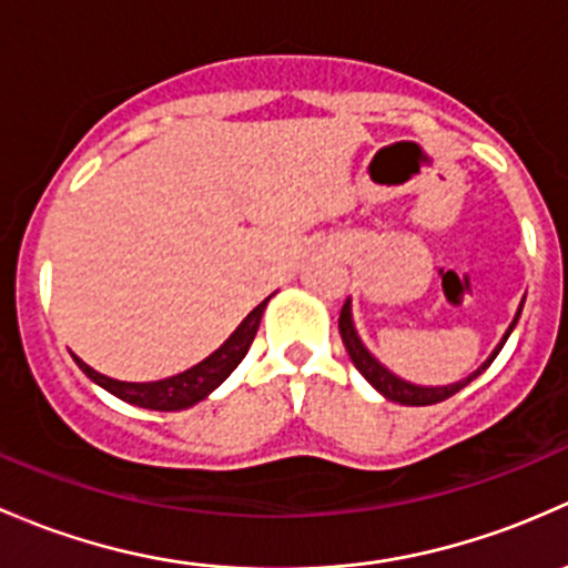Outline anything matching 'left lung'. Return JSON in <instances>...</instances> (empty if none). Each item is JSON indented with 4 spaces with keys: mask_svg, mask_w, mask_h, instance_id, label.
<instances>
[{
    "mask_svg": "<svg viewBox=\"0 0 568 568\" xmlns=\"http://www.w3.org/2000/svg\"><path fill=\"white\" fill-rule=\"evenodd\" d=\"M523 303H519V308H517V314H514L511 325L506 327V333H503L500 344L493 349V355H489V358L484 361V364L478 366L476 372L467 374L465 379H459V383H452V385H415V383H407V379H402L399 374L385 369V366L379 364V361L369 353V349H366V344L361 342L358 331H355L353 301H349V297L344 301L342 314H338V333H342V342H344V347H347L349 361L355 364V369L364 374L366 383H369L374 390H379V394H383L388 402H399V405H407V407H426V405H437V402H446L448 396H454L457 390L465 388L467 383H473L478 374H481L489 364H493L495 355H498L503 349V344H506V338L511 336V331H514V325H517L519 314H523Z\"/></svg>",
    "mask_w": 568,
    "mask_h": 568,
    "instance_id": "obj_1",
    "label": "left lung"
}]
</instances>
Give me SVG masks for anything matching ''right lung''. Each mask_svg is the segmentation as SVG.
Returning a JSON list of instances; mask_svg holds the SVG:
<instances>
[{"label": "right lung", "instance_id": "right-lung-1", "mask_svg": "<svg viewBox=\"0 0 568 568\" xmlns=\"http://www.w3.org/2000/svg\"><path fill=\"white\" fill-rule=\"evenodd\" d=\"M271 297H265V301H262L260 306H256L254 312H251L248 317L235 327V331H232V336L226 338L215 353H210L207 358L199 361V364L191 366V369L174 374V377L155 379V383H125V379H114V377H106V374L95 372L92 366H87L79 355H73V361L79 364V369L92 379V383L106 388L109 394H114L116 399L128 402V405L148 407V410H161V413L189 410V407H194L196 402L207 399V396L237 369V364L245 358L251 342H254L256 331H260L262 312H265Z\"/></svg>", "mask_w": 568, "mask_h": 568}]
</instances>
